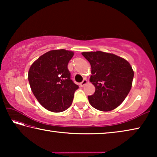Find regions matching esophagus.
I'll return each mask as SVG.
<instances>
[{"label":"esophagus","mask_w":157,"mask_h":157,"mask_svg":"<svg viewBox=\"0 0 157 157\" xmlns=\"http://www.w3.org/2000/svg\"><path fill=\"white\" fill-rule=\"evenodd\" d=\"M87 83V80L86 79H84L83 81H82V82H80V84H79V86H80L81 87H83L85 84H86Z\"/></svg>","instance_id":"obj_1"}]
</instances>
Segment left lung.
Masks as SVG:
<instances>
[{
  "instance_id": "1",
  "label": "left lung",
  "mask_w": 157,
  "mask_h": 157,
  "mask_svg": "<svg viewBox=\"0 0 157 157\" xmlns=\"http://www.w3.org/2000/svg\"><path fill=\"white\" fill-rule=\"evenodd\" d=\"M82 55L91 66L90 81L95 86V93L89 95L93 107L109 111L118 107L132 88L134 71L123 58L102 51L84 52Z\"/></svg>"
}]
</instances>
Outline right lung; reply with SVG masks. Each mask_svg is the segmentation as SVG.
I'll use <instances>...</instances> for the list:
<instances>
[{
  "label": "right lung",
  "mask_w": 157,
  "mask_h": 157,
  "mask_svg": "<svg viewBox=\"0 0 157 157\" xmlns=\"http://www.w3.org/2000/svg\"><path fill=\"white\" fill-rule=\"evenodd\" d=\"M73 52L64 49L47 52L30 66L28 80L39 102L52 112H62L73 102L78 85L71 79L68 63Z\"/></svg>",
  "instance_id": "right-lung-1"
}]
</instances>
